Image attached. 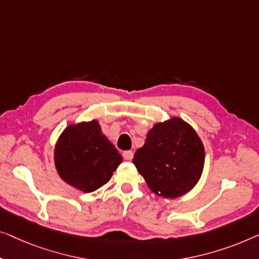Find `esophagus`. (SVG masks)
Returning <instances> with one entry per match:
<instances>
[{"mask_svg": "<svg viewBox=\"0 0 259 259\" xmlns=\"http://www.w3.org/2000/svg\"><path fill=\"white\" fill-rule=\"evenodd\" d=\"M123 157H124L126 161H131V159H133V157H134V152L130 151V150H126V151L123 152Z\"/></svg>", "mask_w": 259, "mask_h": 259, "instance_id": "esophagus-1", "label": "esophagus"}]
</instances>
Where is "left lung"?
I'll return each instance as SVG.
<instances>
[{
    "mask_svg": "<svg viewBox=\"0 0 259 259\" xmlns=\"http://www.w3.org/2000/svg\"><path fill=\"white\" fill-rule=\"evenodd\" d=\"M205 151L198 135L175 117L149 130L133 163L158 196L176 198L190 191L201 177Z\"/></svg>",
    "mask_w": 259,
    "mask_h": 259,
    "instance_id": "8db88e82",
    "label": "left lung"
}]
</instances>
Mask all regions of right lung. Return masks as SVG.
I'll use <instances>...</instances> for the list:
<instances>
[{
    "mask_svg": "<svg viewBox=\"0 0 259 259\" xmlns=\"http://www.w3.org/2000/svg\"><path fill=\"white\" fill-rule=\"evenodd\" d=\"M122 161L97 121L69 125L55 148L58 175L83 192H93L107 183Z\"/></svg>",
    "mask_w": 259,
    "mask_h": 259,
    "instance_id": "right-lung-1",
    "label": "right lung"
}]
</instances>
